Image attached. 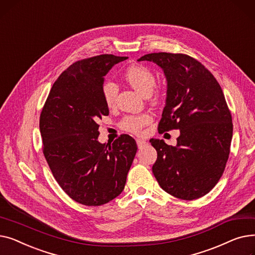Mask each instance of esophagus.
I'll use <instances>...</instances> for the list:
<instances>
[{"label": "esophagus", "mask_w": 255, "mask_h": 255, "mask_svg": "<svg viewBox=\"0 0 255 255\" xmlns=\"http://www.w3.org/2000/svg\"><path fill=\"white\" fill-rule=\"evenodd\" d=\"M136 143H137V145H138V148H142V146L145 145L148 142H146V140H144V139L137 138V139H136Z\"/></svg>", "instance_id": "1"}]
</instances>
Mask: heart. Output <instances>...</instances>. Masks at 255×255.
Wrapping results in <instances>:
<instances>
[{"instance_id": "b5f03b06", "label": "heart", "mask_w": 255, "mask_h": 255, "mask_svg": "<svg viewBox=\"0 0 255 255\" xmlns=\"http://www.w3.org/2000/svg\"><path fill=\"white\" fill-rule=\"evenodd\" d=\"M124 78L133 89L144 97L151 95L156 82L154 74L148 68L139 65L128 67L124 73ZM102 94L105 103L109 106H113L117 98L118 88L114 83L106 82L102 87ZM154 100H158L157 95L154 96ZM151 120L152 118L149 114L131 116L123 121V128L133 133H139L145 125L151 122Z\"/></svg>"}]
</instances>
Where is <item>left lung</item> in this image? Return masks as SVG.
I'll use <instances>...</instances> for the list:
<instances>
[{"mask_svg":"<svg viewBox=\"0 0 255 255\" xmlns=\"http://www.w3.org/2000/svg\"><path fill=\"white\" fill-rule=\"evenodd\" d=\"M137 61L155 63L166 78L158 131L180 130L176 145L150 139L157 151L154 176L172 196L202 197L220 180L230 155L233 123L222 89L203 64L187 55L155 52Z\"/></svg>","mask_w":255,"mask_h":255,"instance_id":"1","label":"left lung"}]
</instances>
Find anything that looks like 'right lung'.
Listing matches in <instances>:
<instances>
[{"mask_svg":"<svg viewBox=\"0 0 255 255\" xmlns=\"http://www.w3.org/2000/svg\"><path fill=\"white\" fill-rule=\"evenodd\" d=\"M127 57L77 61L53 84L40 115L43 154L61 188L76 203L101 206L122 193L137 145L128 134L98 141V120L109 116L104 76Z\"/></svg>","mask_w":255,"mask_h":255,"instance_id":"1","label":"right lung"}]
</instances>
